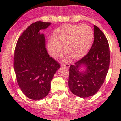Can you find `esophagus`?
I'll use <instances>...</instances> for the list:
<instances>
[{"label": "esophagus", "instance_id": "34e87169", "mask_svg": "<svg viewBox=\"0 0 121 121\" xmlns=\"http://www.w3.org/2000/svg\"><path fill=\"white\" fill-rule=\"evenodd\" d=\"M61 66L64 67H66L67 68H69L70 67V64H69V63H67V64H62V65H61Z\"/></svg>", "mask_w": 121, "mask_h": 121}]
</instances>
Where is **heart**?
Here are the masks:
<instances>
[{
	"instance_id": "1",
	"label": "heart",
	"mask_w": 121,
	"mask_h": 121,
	"mask_svg": "<svg viewBox=\"0 0 121 121\" xmlns=\"http://www.w3.org/2000/svg\"><path fill=\"white\" fill-rule=\"evenodd\" d=\"M93 32L88 25L64 24L53 32V40L48 43V50L54 58L64 51L72 60H77L87 53L93 40Z\"/></svg>"
}]
</instances>
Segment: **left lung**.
Returning a JSON list of instances; mask_svg holds the SVG:
<instances>
[{"label":"left lung","mask_w":121,"mask_h":121,"mask_svg":"<svg viewBox=\"0 0 121 121\" xmlns=\"http://www.w3.org/2000/svg\"><path fill=\"white\" fill-rule=\"evenodd\" d=\"M94 40L89 52L70 66L68 87L74 95L88 97L95 95L103 85L110 64V49L106 37L94 25ZM85 68V71L81 68Z\"/></svg>","instance_id":"left-lung-1"}]
</instances>
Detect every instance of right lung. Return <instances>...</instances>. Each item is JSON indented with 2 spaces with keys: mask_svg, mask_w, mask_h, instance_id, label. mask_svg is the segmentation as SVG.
<instances>
[{
  "mask_svg": "<svg viewBox=\"0 0 121 121\" xmlns=\"http://www.w3.org/2000/svg\"><path fill=\"white\" fill-rule=\"evenodd\" d=\"M50 22H36L26 28L19 38L14 51V69L21 91L28 98L40 100L46 96L51 82L60 64L49 57L45 38L40 33Z\"/></svg>",
  "mask_w": 121,
  "mask_h": 121,
  "instance_id": "right-lung-1",
  "label": "right lung"
}]
</instances>
